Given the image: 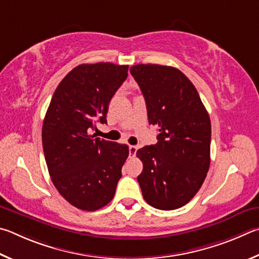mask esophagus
Masks as SVG:
<instances>
[{"mask_svg":"<svg viewBox=\"0 0 259 259\" xmlns=\"http://www.w3.org/2000/svg\"><path fill=\"white\" fill-rule=\"evenodd\" d=\"M130 157L133 158L137 155V151H138V147L137 146H130Z\"/></svg>","mask_w":259,"mask_h":259,"instance_id":"esophagus-1","label":"esophagus"}]
</instances>
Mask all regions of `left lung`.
<instances>
[{
  "mask_svg": "<svg viewBox=\"0 0 259 259\" xmlns=\"http://www.w3.org/2000/svg\"><path fill=\"white\" fill-rule=\"evenodd\" d=\"M146 100L158 142L137 151L144 200L161 210L182 207L196 196L210 165L211 125L199 93L182 71L160 65L131 67Z\"/></svg>",
  "mask_w": 259,
  "mask_h": 259,
  "instance_id": "obj_1",
  "label": "left lung"
}]
</instances>
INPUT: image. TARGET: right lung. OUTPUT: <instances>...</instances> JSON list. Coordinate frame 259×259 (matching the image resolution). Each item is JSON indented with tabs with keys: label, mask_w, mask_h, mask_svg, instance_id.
<instances>
[{
	"label": "right lung",
	"mask_w": 259,
	"mask_h": 259,
	"mask_svg": "<svg viewBox=\"0 0 259 259\" xmlns=\"http://www.w3.org/2000/svg\"><path fill=\"white\" fill-rule=\"evenodd\" d=\"M128 66L83 63L54 92L42 127L49 174L59 193L81 210L108 205L128 157L126 144L94 139L97 121L107 124L108 106L127 78Z\"/></svg>",
	"instance_id": "add662e5"
}]
</instances>
